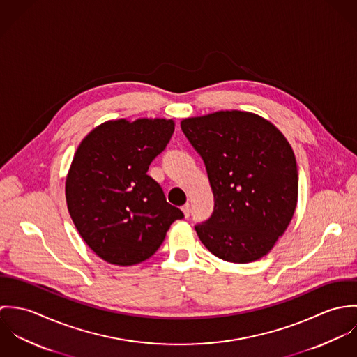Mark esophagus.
<instances>
[{"label":"esophagus","instance_id":"34e87169","mask_svg":"<svg viewBox=\"0 0 357 357\" xmlns=\"http://www.w3.org/2000/svg\"><path fill=\"white\" fill-rule=\"evenodd\" d=\"M181 210H183L184 215H185V217H188V215H190V213H191V207H190V204H184V206L181 207Z\"/></svg>","mask_w":357,"mask_h":357}]
</instances>
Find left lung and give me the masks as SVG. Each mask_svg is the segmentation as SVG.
<instances>
[{
  "instance_id": "8db88e82",
  "label": "left lung",
  "mask_w": 357,
  "mask_h": 357,
  "mask_svg": "<svg viewBox=\"0 0 357 357\" xmlns=\"http://www.w3.org/2000/svg\"><path fill=\"white\" fill-rule=\"evenodd\" d=\"M204 159L214 208L195 231L207 250L246 264L271 252L289 227L298 198V170L286 137L266 119L218 111L181 122Z\"/></svg>"
}]
</instances>
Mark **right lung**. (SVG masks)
<instances>
[{
	"label": "right lung",
	"instance_id": "1",
	"mask_svg": "<svg viewBox=\"0 0 357 357\" xmlns=\"http://www.w3.org/2000/svg\"><path fill=\"white\" fill-rule=\"evenodd\" d=\"M173 132L172 119H118L79 144L66 180L67 207L85 243L104 261L125 266L150 258L184 217L147 174Z\"/></svg>",
	"mask_w": 357,
	"mask_h": 357
}]
</instances>
